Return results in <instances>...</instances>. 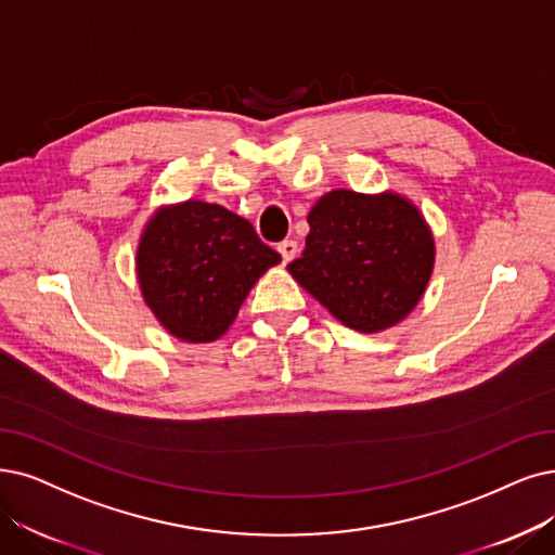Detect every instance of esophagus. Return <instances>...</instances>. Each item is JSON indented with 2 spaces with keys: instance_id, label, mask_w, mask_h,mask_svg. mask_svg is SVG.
Listing matches in <instances>:
<instances>
[{
  "instance_id": "1",
  "label": "esophagus",
  "mask_w": 555,
  "mask_h": 555,
  "mask_svg": "<svg viewBox=\"0 0 555 555\" xmlns=\"http://www.w3.org/2000/svg\"><path fill=\"white\" fill-rule=\"evenodd\" d=\"M278 253L282 255V261H284V263H289V261L296 257V253H298V243L292 241V238H286V241L278 243Z\"/></svg>"
}]
</instances>
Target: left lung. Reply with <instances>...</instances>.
Here are the masks:
<instances>
[{
	"label": "left lung",
	"mask_w": 555,
	"mask_h": 555,
	"mask_svg": "<svg viewBox=\"0 0 555 555\" xmlns=\"http://www.w3.org/2000/svg\"><path fill=\"white\" fill-rule=\"evenodd\" d=\"M305 250L286 269L358 332L403 321L424 296L435 243L424 216L396 193H325L307 216Z\"/></svg>",
	"instance_id": "obj_1"
}]
</instances>
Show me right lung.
<instances>
[{
    "label": "right lung",
    "mask_w": 555,
    "mask_h": 555,
    "mask_svg": "<svg viewBox=\"0 0 555 555\" xmlns=\"http://www.w3.org/2000/svg\"><path fill=\"white\" fill-rule=\"evenodd\" d=\"M278 261L246 218L189 201L150 220L137 271L145 302L170 335L205 344L232 325L255 282Z\"/></svg>",
    "instance_id": "add662e5"
}]
</instances>
